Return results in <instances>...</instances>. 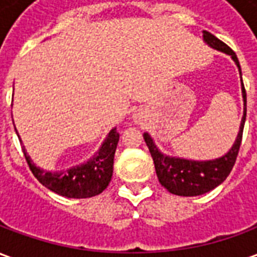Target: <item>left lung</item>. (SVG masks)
<instances>
[{
	"label": "left lung",
	"instance_id": "obj_1",
	"mask_svg": "<svg viewBox=\"0 0 257 257\" xmlns=\"http://www.w3.org/2000/svg\"><path fill=\"white\" fill-rule=\"evenodd\" d=\"M202 37H204V41L210 48L230 55L241 74V66L238 62L237 55L231 48L227 47L224 42L216 38L213 34H210L209 31H202ZM241 86H242L243 115L241 119V125H239V132L231 149L223 157H219L216 160H209V161H194V160H186V158H179V157L165 156L154 145L150 135L147 132L143 135L146 145L149 147L153 161H154L157 178L169 193L175 195H183V197L201 195L217 187L230 175L237 160L238 151H239L243 125H245V118H246V92H245V86L242 82V74H241Z\"/></svg>",
	"mask_w": 257,
	"mask_h": 257
}]
</instances>
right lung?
I'll list each match as a JSON object with an SVG mask.
<instances>
[{
	"mask_svg": "<svg viewBox=\"0 0 257 257\" xmlns=\"http://www.w3.org/2000/svg\"><path fill=\"white\" fill-rule=\"evenodd\" d=\"M118 140H119V134L117 132V129H111L99 151L90 160H88L85 164L70 168L62 172H49L37 167L31 161L25 146H23V153L30 171L42 186L67 198H89L100 194L111 180L114 154H115Z\"/></svg>",
	"mask_w": 257,
	"mask_h": 257,
	"instance_id": "1",
	"label": "right lung"
}]
</instances>
